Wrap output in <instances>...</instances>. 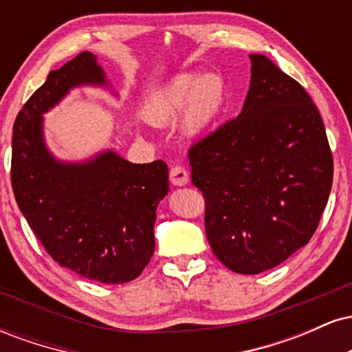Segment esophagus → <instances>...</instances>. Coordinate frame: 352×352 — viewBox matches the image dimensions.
<instances>
[{
	"label": "esophagus",
	"mask_w": 352,
	"mask_h": 352,
	"mask_svg": "<svg viewBox=\"0 0 352 352\" xmlns=\"http://www.w3.org/2000/svg\"><path fill=\"white\" fill-rule=\"evenodd\" d=\"M190 180L187 168L184 165H175V167L170 168V182L177 187H182V185H187Z\"/></svg>",
	"instance_id": "34e87169"
}]
</instances>
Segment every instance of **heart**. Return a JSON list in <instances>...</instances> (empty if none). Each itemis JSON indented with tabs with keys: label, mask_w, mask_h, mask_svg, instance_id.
Instances as JSON below:
<instances>
[{
	"label": "heart",
	"mask_w": 352,
	"mask_h": 352,
	"mask_svg": "<svg viewBox=\"0 0 352 352\" xmlns=\"http://www.w3.org/2000/svg\"><path fill=\"white\" fill-rule=\"evenodd\" d=\"M225 102V84L215 74H184L173 79L157 99L153 116L160 122L177 119L184 109L185 124L192 132H199L215 119Z\"/></svg>",
	"instance_id": "b5f03b06"
}]
</instances>
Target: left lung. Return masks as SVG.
Returning a JSON list of instances; mask_svg holds the SVG:
<instances>
[{
	"label": "left lung",
	"mask_w": 352,
	"mask_h": 352,
	"mask_svg": "<svg viewBox=\"0 0 352 352\" xmlns=\"http://www.w3.org/2000/svg\"><path fill=\"white\" fill-rule=\"evenodd\" d=\"M250 59L241 114L188 151L208 243L241 274L274 268L308 243L333 185V153L309 94L266 56Z\"/></svg>",
	"instance_id": "obj_1"
}]
</instances>
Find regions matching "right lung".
Returning <instances> with one entry per match:
<instances>
[{
    "label": "right lung",
    "mask_w": 352,
    "mask_h": 352,
    "mask_svg": "<svg viewBox=\"0 0 352 352\" xmlns=\"http://www.w3.org/2000/svg\"><path fill=\"white\" fill-rule=\"evenodd\" d=\"M92 52L51 71L13 125L14 199L52 260L87 280L120 285L151 261L155 208L168 192L164 160L131 164L104 152L86 164L52 159L43 140V114L71 87L104 84Z\"/></svg>",
    "instance_id": "obj_1"
}]
</instances>
